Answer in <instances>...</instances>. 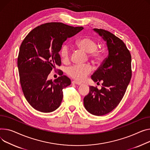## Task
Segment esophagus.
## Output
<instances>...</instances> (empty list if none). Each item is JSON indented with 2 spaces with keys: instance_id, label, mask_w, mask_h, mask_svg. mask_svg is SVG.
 <instances>
[{
  "instance_id": "34e87169",
  "label": "esophagus",
  "mask_w": 150,
  "mask_h": 150,
  "mask_svg": "<svg viewBox=\"0 0 150 150\" xmlns=\"http://www.w3.org/2000/svg\"><path fill=\"white\" fill-rule=\"evenodd\" d=\"M72 84H77V85H81V84H82V83H80V82H78V81H75V80L72 81Z\"/></svg>"
}]
</instances>
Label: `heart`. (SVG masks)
<instances>
[{"label":"heart","mask_w":150,"mask_h":150,"mask_svg":"<svg viewBox=\"0 0 150 150\" xmlns=\"http://www.w3.org/2000/svg\"><path fill=\"white\" fill-rule=\"evenodd\" d=\"M75 45L79 49L88 53V57L95 62H101L103 58V53L97 46V43L93 39L88 36H84L78 39ZM61 58L64 62H67L70 58V49L69 46L63 44L59 51ZM92 72V67L89 64H74L67 68V73L72 78L81 81Z\"/></svg>","instance_id":"1"}]
</instances>
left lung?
<instances>
[{
    "instance_id": "left-lung-1",
    "label": "left lung",
    "mask_w": 150,
    "mask_h": 150,
    "mask_svg": "<svg viewBox=\"0 0 150 150\" xmlns=\"http://www.w3.org/2000/svg\"><path fill=\"white\" fill-rule=\"evenodd\" d=\"M94 31L107 42L108 54L91 77L103 83L101 89L90 86L84 105L89 113L103 116L115 109L125 95L132 78V56L122 40L103 29Z\"/></svg>"
}]
</instances>
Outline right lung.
<instances>
[{
	"label": "right lung",
	"instance_id": "obj_1",
	"mask_svg": "<svg viewBox=\"0 0 150 150\" xmlns=\"http://www.w3.org/2000/svg\"><path fill=\"white\" fill-rule=\"evenodd\" d=\"M83 29L60 22H49L37 26L24 38L17 58L20 82L24 96L34 109L52 112L63 99V89L71 84L67 76L59 75L48 80L52 69L62 64L59 51L64 41Z\"/></svg>",
	"mask_w": 150,
	"mask_h": 150
}]
</instances>
